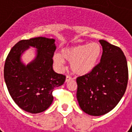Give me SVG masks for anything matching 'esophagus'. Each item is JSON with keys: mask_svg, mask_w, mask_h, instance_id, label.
Returning a JSON list of instances; mask_svg holds the SVG:
<instances>
[{"mask_svg": "<svg viewBox=\"0 0 132 132\" xmlns=\"http://www.w3.org/2000/svg\"><path fill=\"white\" fill-rule=\"evenodd\" d=\"M71 79H72V77H70V76H66V82H67V81H68L71 80Z\"/></svg>", "mask_w": 132, "mask_h": 132, "instance_id": "esophagus-1", "label": "esophagus"}]
</instances>
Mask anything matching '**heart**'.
Segmentation results:
<instances>
[{
  "label": "heart",
  "mask_w": 132,
  "mask_h": 132,
  "mask_svg": "<svg viewBox=\"0 0 132 132\" xmlns=\"http://www.w3.org/2000/svg\"><path fill=\"white\" fill-rule=\"evenodd\" d=\"M101 53V47L97 42L64 48L61 54L55 53L53 62L58 71L65 68V60L70 62V68L75 74L84 75L95 67Z\"/></svg>",
  "instance_id": "heart-1"
}]
</instances>
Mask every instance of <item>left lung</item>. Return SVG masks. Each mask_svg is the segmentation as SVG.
Wrapping results in <instances>:
<instances>
[{
	"instance_id": "8db88e82",
	"label": "left lung",
	"mask_w": 132,
	"mask_h": 132,
	"mask_svg": "<svg viewBox=\"0 0 132 132\" xmlns=\"http://www.w3.org/2000/svg\"><path fill=\"white\" fill-rule=\"evenodd\" d=\"M100 63L88 74L77 78V98L81 109L92 116L105 114L117 106L128 81L127 62L122 50L105 40Z\"/></svg>"
}]
</instances>
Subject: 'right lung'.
<instances>
[{
  "instance_id": "1",
  "label": "right lung",
  "mask_w": 132,
  "mask_h": 132,
  "mask_svg": "<svg viewBox=\"0 0 132 132\" xmlns=\"http://www.w3.org/2000/svg\"><path fill=\"white\" fill-rule=\"evenodd\" d=\"M55 40L38 37L20 40L11 49L4 67L5 81L11 98L23 110L42 112L53 101V90L64 84L66 77L53 69ZM36 49V57L26 65L21 62L23 52Z\"/></svg>"
}]
</instances>
